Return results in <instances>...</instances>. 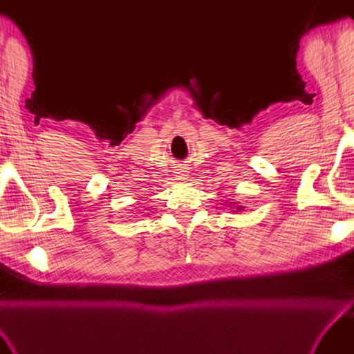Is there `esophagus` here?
Masks as SVG:
<instances>
[{
  "mask_svg": "<svg viewBox=\"0 0 354 354\" xmlns=\"http://www.w3.org/2000/svg\"><path fill=\"white\" fill-rule=\"evenodd\" d=\"M176 177H177V180H180V181H186V180L189 178L187 173H186V171H183V169H178L177 173H176Z\"/></svg>",
  "mask_w": 354,
  "mask_h": 354,
  "instance_id": "obj_1",
  "label": "esophagus"
}]
</instances>
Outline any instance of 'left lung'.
<instances>
[{
    "label": "left lung",
    "instance_id": "8db88e82",
    "mask_svg": "<svg viewBox=\"0 0 354 354\" xmlns=\"http://www.w3.org/2000/svg\"><path fill=\"white\" fill-rule=\"evenodd\" d=\"M230 205H234V212H242L243 209H245V207L243 205H241L239 202H230ZM230 208H233V207H230Z\"/></svg>",
    "mask_w": 354,
    "mask_h": 354
}]
</instances>
